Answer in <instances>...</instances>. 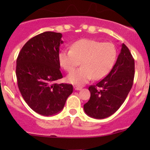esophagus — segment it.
Returning a JSON list of instances; mask_svg holds the SVG:
<instances>
[{"label":"esophagus","instance_id":"34e87169","mask_svg":"<svg viewBox=\"0 0 150 150\" xmlns=\"http://www.w3.org/2000/svg\"><path fill=\"white\" fill-rule=\"evenodd\" d=\"M74 89H75V90H81L82 88L81 87H78V86H74Z\"/></svg>","mask_w":150,"mask_h":150}]
</instances>
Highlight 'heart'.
<instances>
[{
	"instance_id": "obj_1",
	"label": "heart",
	"mask_w": 150,
	"mask_h": 150,
	"mask_svg": "<svg viewBox=\"0 0 150 150\" xmlns=\"http://www.w3.org/2000/svg\"><path fill=\"white\" fill-rule=\"evenodd\" d=\"M116 58L114 44L90 39L77 41L71 49L62 50L58 55L60 64L68 72L71 71L80 62L82 64V67L74 69L67 76V81L75 85H83L92 78H104L112 70Z\"/></svg>"
}]
</instances>
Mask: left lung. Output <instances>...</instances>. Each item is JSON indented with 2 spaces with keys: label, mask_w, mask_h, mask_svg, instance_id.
<instances>
[{
  "label": "left lung",
  "mask_w": 150,
  "mask_h": 150,
  "mask_svg": "<svg viewBox=\"0 0 150 150\" xmlns=\"http://www.w3.org/2000/svg\"><path fill=\"white\" fill-rule=\"evenodd\" d=\"M135 61L128 48L122 44L117 61L107 76L89 87V100L84 105L89 116L97 119L107 118L120 107L133 84Z\"/></svg>",
  "instance_id": "obj_1"
}]
</instances>
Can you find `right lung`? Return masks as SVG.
<instances>
[{"instance_id":"right-lung-1","label":"right lung","mask_w":150,"mask_h":150,"mask_svg":"<svg viewBox=\"0 0 150 150\" xmlns=\"http://www.w3.org/2000/svg\"><path fill=\"white\" fill-rule=\"evenodd\" d=\"M62 34L45 32L30 39L22 48L17 58L18 88L28 106L45 116L59 113L73 85L57 84L63 77L60 70L59 47Z\"/></svg>"}]
</instances>
